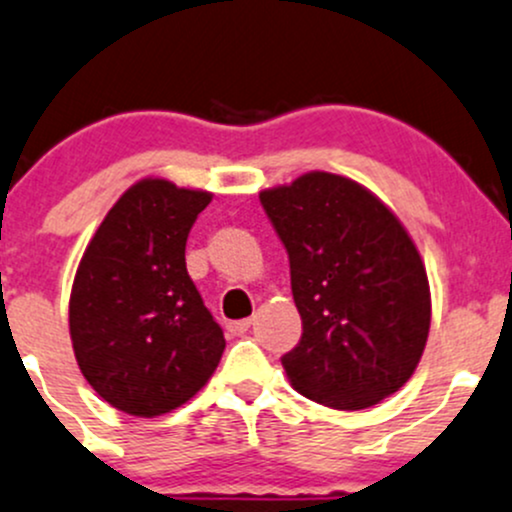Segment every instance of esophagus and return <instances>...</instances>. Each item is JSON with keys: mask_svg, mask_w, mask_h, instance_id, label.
Masks as SVG:
<instances>
[{"mask_svg": "<svg viewBox=\"0 0 512 512\" xmlns=\"http://www.w3.org/2000/svg\"><path fill=\"white\" fill-rule=\"evenodd\" d=\"M249 327H251V320H239V322H229L227 324V329H229V334H232V337H244V334L249 332Z\"/></svg>", "mask_w": 512, "mask_h": 512, "instance_id": "obj_1", "label": "esophagus"}]
</instances>
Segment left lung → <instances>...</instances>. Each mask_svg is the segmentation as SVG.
Returning a JSON list of instances; mask_svg holds the SVG:
<instances>
[{
	"label": "left lung",
	"instance_id": "obj_1",
	"mask_svg": "<svg viewBox=\"0 0 512 512\" xmlns=\"http://www.w3.org/2000/svg\"><path fill=\"white\" fill-rule=\"evenodd\" d=\"M290 258L302 337L290 386L334 410H364L415 373L432 320L430 280L408 229L371 190L310 170L258 192Z\"/></svg>",
	"mask_w": 512,
	"mask_h": 512
}]
</instances>
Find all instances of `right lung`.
<instances>
[{"instance_id": "right-lung-1", "label": "right lung", "mask_w": 512, "mask_h": 512, "mask_svg": "<svg viewBox=\"0 0 512 512\" xmlns=\"http://www.w3.org/2000/svg\"><path fill=\"white\" fill-rule=\"evenodd\" d=\"M212 192L144 178L114 202L70 290V342L82 376L112 408L156 417L195 398L224 334L185 266V241Z\"/></svg>"}]
</instances>
